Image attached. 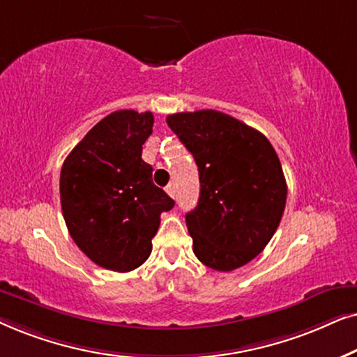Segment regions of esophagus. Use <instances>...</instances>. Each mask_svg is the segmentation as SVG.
Masks as SVG:
<instances>
[{"label": "esophagus", "instance_id": "1", "mask_svg": "<svg viewBox=\"0 0 357 357\" xmlns=\"http://www.w3.org/2000/svg\"><path fill=\"white\" fill-rule=\"evenodd\" d=\"M166 192H168L171 197H174V196H176V188H174V184H173V183H169L168 186H166Z\"/></svg>", "mask_w": 357, "mask_h": 357}]
</instances>
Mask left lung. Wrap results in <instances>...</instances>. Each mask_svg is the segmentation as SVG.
Masks as SVG:
<instances>
[{
  "instance_id": "8db88e82",
  "label": "left lung",
  "mask_w": 357,
  "mask_h": 357,
  "mask_svg": "<svg viewBox=\"0 0 357 357\" xmlns=\"http://www.w3.org/2000/svg\"><path fill=\"white\" fill-rule=\"evenodd\" d=\"M166 122L199 168V202L186 213L194 255L215 271L241 268L282 218L287 184L278 153L261 132L212 109L171 114Z\"/></svg>"
}]
</instances>
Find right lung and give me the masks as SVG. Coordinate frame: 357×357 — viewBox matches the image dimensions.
<instances>
[{
	"label": "right lung",
	"instance_id": "obj_1",
	"mask_svg": "<svg viewBox=\"0 0 357 357\" xmlns=\"http://www.w3.org/2000/svg\"><path fill=\"white\" fill-rule=\"evenodd\" d=\"M151 129V112L109 114L61 166V212L71 238L93 263L117 273L149 259L161 212L174 207L151 181L153 168L142 160Z\"/></svg>",
	"mask_w": 357,
	"mask_h": 357
}]
</instances>
